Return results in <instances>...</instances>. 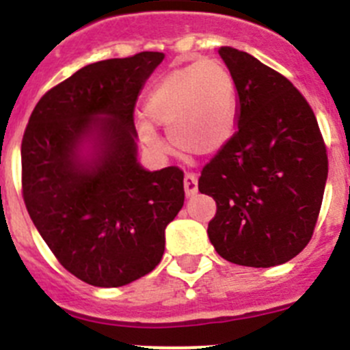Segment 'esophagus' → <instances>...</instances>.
Listing matches in <instances>:
<instances>
[{
    "label": "esophagus",
    "mask_w": 350,
    "mask_h": 350,
    "mask_svg": "<svg viewBox=\"0 0 350 350\" xmlns=\"http://www.w3.org/2000/svg\"><path fill=\"white\" fill-rule=\"evenodd\" d=\"M184 189L187 196H194L198 193V178L193 173H187L184 177Z\"/></svg>",
    "instance_id": "34e87169"
}]
</instances>
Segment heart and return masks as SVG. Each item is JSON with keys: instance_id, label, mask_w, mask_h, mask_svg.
Wrapping results in <instances>:
<instances>
[{"instance_id": "obj_1", "label": "heart", "mask_w": 350, "mask_h": 350, "mask_svg": "<svg viewBox=\"0 0 350 350\" xmlns=\"http://www.w3.org/2000/svg\"><path fill=\"white\" fill-rule=\"evenodd\" d=\"M144 112L148 120L138 122V133L157 152L165 150V144L152 124L168 129L170 140L182 152H217L231 140L237 126L233 75L217 59L175 68L154 83Z\"/></svg>"}]
</instances>
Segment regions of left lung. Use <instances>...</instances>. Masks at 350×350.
<instances>
[{
	"label": "left lung",
	"instance_id": "1",
	"mask_svg": "<svg viewBox=\"0 0 350 350\" xmlns=\"http://www.w3.org/2000/svg\"><path fill=\"white\" fill-rule=\"evenodd\" d=\"M219 55L237 85L238 129L198 180L200 193L217 203L206 233L226 261L277 267L310 242L326 187V147L310 105L286 77L233 47Z\"/></svg>",
	"mask_w": 350,
	"mask_h": 350
}]
</instances>
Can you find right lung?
<instances>
[{
    "mask_svg": "<svg viewBox=\"0 0 350 350\" xmlns=\"http://www.w3.org/2000/svg\"><path fill=\"white\" fill-rule=\"evenodd\" d=\"M163 52L80 68L45 92L24 131L23 194L57 261L96 287L150 273L184 205L177 166L138 163L135 105Z\"/></svg>",
    "mask_w": 350,
    "mask_h": 350,
    "instance_id": "obj_1",
    "label": "right lung"
}]
</instances>
